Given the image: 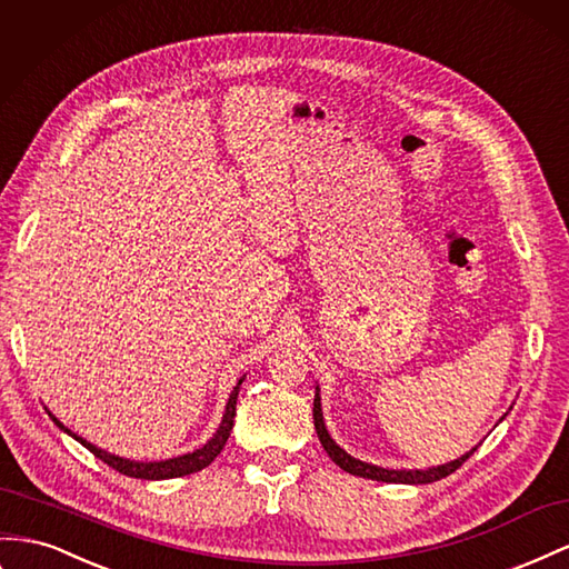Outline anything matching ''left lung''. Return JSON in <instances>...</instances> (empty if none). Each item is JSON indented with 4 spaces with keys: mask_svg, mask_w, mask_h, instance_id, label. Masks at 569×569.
<instances>
[{
    "mask_svg": "<svg viewBox=\"0 0 569 569\" xmlns=\"http://www.w3.org/2000/svg\"><path fill=\"white\" fill-rule=\"evenodd\" d=\"M505 419V417H502ZM500 419V421H502ZM313 423H316V433H318V440L322 445V450L328 452V457L332 459V462L355 473V476H363V479H371V481H382V483H409V486H421V483H433V481H440L445 479V476H450L452 471H457L459 467H462L467 459L473 455V450L479 448H471L469 452H465L462 457L452 459V462L448 465H438V467H428V469H386V467H378V465H371V462H363V459H357L351 457L345 448H340L337 445L330 433H328V426H326V419H322V405H320V388L316 386V397H313Z\"/></svg>",
    "mask_w": 569,
    "mask_h": 569,
    "instance_id": "obj_1",
    "label": "left lung"
}]
</instances>
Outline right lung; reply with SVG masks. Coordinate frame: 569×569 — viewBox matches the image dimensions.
Here are the masks:
<instances>
[{
    "instance_id": "obj_1",
    "label": "right lung",
    "mask_w": 569,
    "mask_h": 569,
    "mask_svg": "<svg viewBox=\"0 0 569 569\" xmlns=\"http://www.w3.org/2000/svg\"><path fill=\"white\" fill-rule=\"evenodd\" d=\"M247 376H241L239 382L234 386V390L229 392V399H227V407H224V413H222V421L218 426V431L212 433V438L201 445V448L193 450V452H187V455H179V457H172V459H160V462H138V459H127V457H119V455H112L107 452L102 448H98V445L88 442L86 438H81L79 433H73L71 428H67L64 423H61L54 413L48 409V413L52 417V421L57 423V428H61L67 436H71L73 440H79L86 450L93 452L98 459H102L104 465H110L112 469H117L119 473L124 476H133V479H146V481H162V479H177V476H189V473H196L206 469L214 457H218L224 448V442L229 438V433H232V426H234V417H237V397H239V388L241 382Z\"/></svg>"
}]
</instances>
